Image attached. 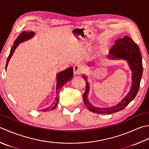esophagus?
<instances>
[{"label":"esophagus","mask_w":149,"mask_h":149,"mask_svg":"<svg viewBox=\"0 0 149 149\" xmlns=\"http://www.w3.org/2000/svg\"><path fill=\"white\" fill-rule=\"evenodd\" d=\"M83 70V66L80 64H77L74 66V73L75 74H80Z\"/></svg>","instance_id":"1"}]
</instances>
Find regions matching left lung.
<instances>
[{"label":"left lung","instance_id":"left-lung-1","mask_svg":"<svg viewBox=\"0 0 149 149\" xmlns=\"http://www.w3.org/2000/svg\"><path fill=\"white\" fill-rule=\"evenodd\" d=\"M107 57L108 59L111 60L123 59L127 61L132 71V84L129 93L119 103L110 107L99 108L92 105L88 101V95L90 91V85L87 80V76L83 74V77L86 81V90L83 94L84 103L90 111L101 114H111L125 109L138 94L143 74L140 50L136 43L129 37L125 36L123 38L116 40ZM87 64V65L90 66L95 63L92 61Z\"/></svg>","mask_w":149,"mask_h":149}]
</instances>
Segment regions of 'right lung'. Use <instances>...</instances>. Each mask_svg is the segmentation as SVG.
<instances>
[{
  "label": "right lung",
  "mask_w": 149,
  "mask_h": 149,
  "mask_svg": "<svg viewBox=\"0 0 149 149\" xmlns=\"http://www.w3.org/2000/svg\"><path fill=\"white\" fill-rule=\"evenodd\" d=\"M35 35H36V33H35V32L33 31H22V33L19 35L18 37L16 39V40H15L13 45L12 46V47H11L10 49V55H9V56L8 57V59L6 61V70L7 68L9 61H10L11 57H12V55L14 53L15 50V49L17 48V46L19 45V44L31 39L32 37H33L35 36ZM73 73H74L73 72V68H68L65 70L60 72L59 73L57 74L56 75V79H57L56 97H55V100L53 102V103H52L50 106L48 107H46L45 109L40 110V111L47 112V111H49V110H54L56 108L58 104V102H59V95H58V94H59V92L60 91V89L62 88V86L64 85V84H66L68 81H70L72 79L73 77Z\"/></svg>",
  "instance_id": "right-lung-1"
}]
</instances>
